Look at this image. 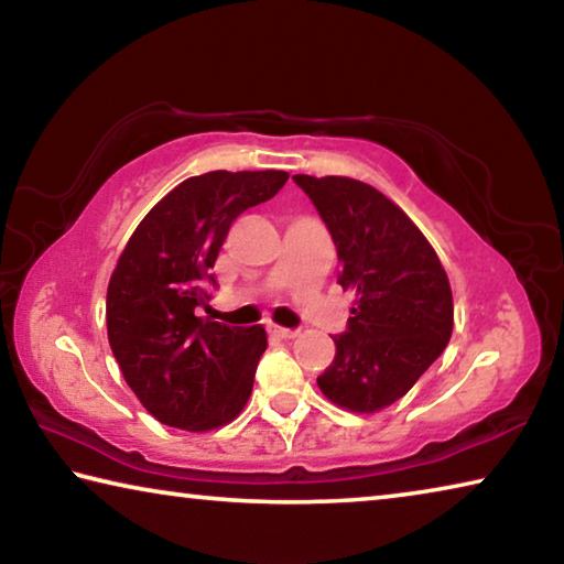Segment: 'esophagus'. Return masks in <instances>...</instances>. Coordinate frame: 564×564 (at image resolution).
Returning <instances> with one entry per match:
<instances>
[{
	"mask_svg": "<svg viewBox=\"0 0 564 564\" xmlns=\"http://www.w3.org/2000/svg\"><path fill=\"white\" fill-rule=\"evenodd\" d=\"M269 333H271L273 338H281V340H291V338L299 336V330L283 328V326H269Z\"/></svg>",
	"mask_w": 564,
	"mask_h": 564,
	"instance_id": "obj_1",
	"label": "esophagus"
}]
</instances>
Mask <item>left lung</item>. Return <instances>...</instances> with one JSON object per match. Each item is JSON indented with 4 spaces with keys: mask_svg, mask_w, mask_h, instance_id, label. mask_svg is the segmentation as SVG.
Masks as SVG:
<instances>
[{
    "mask_svg": "<svg viewBox=\"0 0 564 564\" xmlns=\"http://www.w3.org/2000/svg\"><path fill=\"white\" fill-rule=\"evenodd\" d=\"M338 248L348 330L318 388L350 413H378L403 398L453 336V291L435 248L378 188L346 176L295 174Z\"/></svg>",
    "mask_w": 564,
    "mask_h": 564,
    "instance_id": "8db88e82",
    "label": "left lung"
}]
</instances>
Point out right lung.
I'll return each instance as SVG.
<instances>
[{"label":"right lung","instance_id":"1","mask_svg":"<svg viewBox=\"0 0 564 564\" xmlns=\"http://www.w3.org/2000/svg\"><path fill=\"white\" fill-rule=\"evenodd\" d=\"M285 171H208L169 191L131 234L107 289V333L127 386L159 423L206 433L241 415L269 338L198 318L234 218L269 202ZM216 283V281H214Z\"/></svg>","mask_w":564,"mask_h":564}]
</instances>
